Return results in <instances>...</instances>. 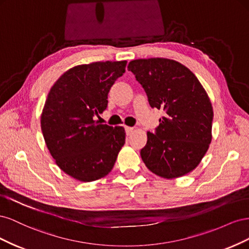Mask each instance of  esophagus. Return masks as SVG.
Segmentation results:
<instances>
[{"label":"esophagus","instance_id":"1","mask_svg":"<svg viewBox=\"0 0 249 249\" xmlns=\"http://www.w3.org/2000/svg\"><path fill=\"white\" fill-rule=\"evenodd\" d=\"M124 130H125V133H126L127 136H129V135H131L133 133L134 127H132V126H125Z\"/></svg>","mask_w":249,"mask_h":249}]
</instances>
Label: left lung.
<instances>
[{"label": "left lung", "mask_w": 249, "mask_h": 249, "mask_svg": "<svg viewBox=\"0 0 249 249\" xmlns=\"http://www.w3.org/2000/svg\"><path fill=\"white\" fill-rule=\"evenodd\" d=\"M152 108L164 111L140 155L155 175L175 178L196 168L212 140L213 108L195 74L175 60H133L127 66Z\"/></svg>", "instance_id": "1"}]
</instances>
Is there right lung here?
<instances>
[{"label":"right lung","instance_id":"right-lung-1","mask_svg":"<svg viewBox=\"0 0 249 249\" xmlns=\"http://www.w3.org/2000/svg\"><path fill=\"white\" fill-rule=\"evenodd\" d=\"M125 65L106 61L74 66L48 94L41 114L44 141L60 169L81 182L108 175L124 144L123 126L101 124L93 117L106 110L108 93Z\"/></svg>","mask_w":249,"mask_h":249}]
</instances>
